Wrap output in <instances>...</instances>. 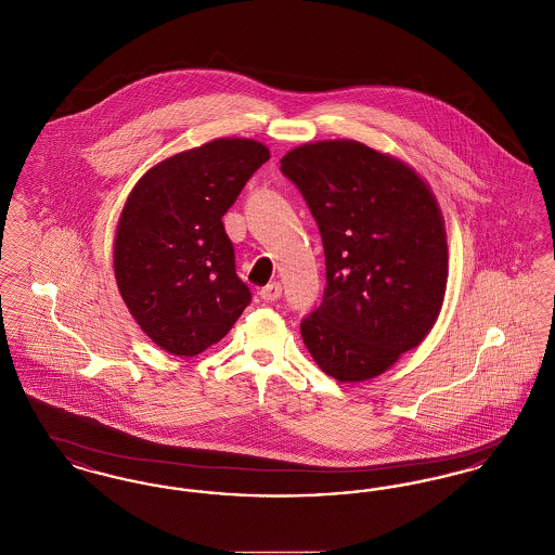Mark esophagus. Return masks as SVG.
<instances>
[{
  "mask_svg": "<svg viewBox=\"0 0 555 555\" xmlns=\"http://www.w3.org/2000/svg\"><path fill=\"white\" fill-rule=\"evenodd\" d=\"M281 293H283V287H281V283H270V285H266L260 291V297L264 299V301H276L279 297H281Z\"/></svg>",
  "mask_w": 555,
  "mask_h": 555,
  "instance_id": "esophagus-1",
  "label": "esophagus"
}]
</instances>
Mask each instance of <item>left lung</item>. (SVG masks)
<instances>
[{"label":"left lung","mask_w":555,"mask_h":555,"mask_svg":"<svg viewBox=\"0 0 555 555\" xmlns=\"http://www.w3.org/2000/svg\"><path fill=\"white\" fill-rule=\"evenodd\" d=\"M281 172L301 191L324 245L326 287L301 320L304 344L341 383L374 378L421 345L441 312L439 204L414 168L351 139L295 147Z\"/></svg>","instance_id":"1"}]
</instances>
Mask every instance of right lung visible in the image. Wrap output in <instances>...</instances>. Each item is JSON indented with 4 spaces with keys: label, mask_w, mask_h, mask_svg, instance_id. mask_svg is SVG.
I'll return each mask as SVG.
<instances>
[{
    "label": "right lung",
    "mask_w": 555,
    "mask_h": 555,
    "mask_svg": "<svg viewBox=\"0 0 555 555\" xmlns=\"http://www.w3.org/2000/svg\"><path fill=\"white\" fill-rule=\"evenodd\" d=\"M270 158L254 139H216L150 168L114 238L118 291L141 331L172 356L218 344L249 306L222 216Z\"/></svg>",
    "instance_id": "1"
}]
</instances>
